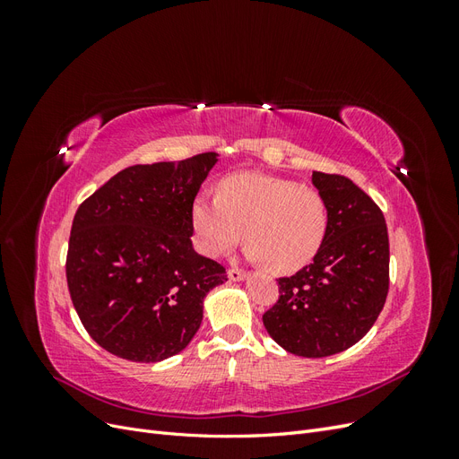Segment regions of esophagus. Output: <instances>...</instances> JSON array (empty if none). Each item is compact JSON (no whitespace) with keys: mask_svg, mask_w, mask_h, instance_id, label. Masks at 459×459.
I'll use <instances>...</instances> for the list:
<instances>
[{"mask_svg":"<svg viewBox=\"0 0 459 459\" xmlns=\"http://www.w3.org/2000/svg\"><path fill=\"white\" fill-rule=\"evenodd\" d=\"M228 277H230L231 281H241L243 277H245V272L239 270V268H230L228 270Z\"/></svg>","mask_w":459,"mask_h":459,"instance_id":"1","label":"esophagus"}]
</instances>
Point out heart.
<instances>
[{
  "label": "heart",
  "mask_w": 459,
  "mask_h": 459,
  "mask_svg": "<svg viewBox=\"0 0 459 459\" xmlns=\"http://www.w3.org/2000/svg\"><path fill=\"white\" fill-rule=\"evenodd\" d=\"M327 203L312 186L262 172L231 174L218 184L216 199L195 197L191 226L206 256L230 253L243 238L248 256L266 260L277 273H293L312 262L327 233Z\"/></svg>",
  "instance_id": "heart-1"
}]
</instances>
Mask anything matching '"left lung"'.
I'll return each mask as SVG.
<instances>
[{
	"label": "left lung",
	"instance_id": "1",
	"mask_svg": "<svg viewBox=\"0 0 459 459\" xmlns=\"http://www.w3.org/2000/svg\"><path fill=\"white\" fill-rule=\"evenodd\" d=\"M327 203V233L314 262L280 277L264 312L270 337L290 354L324 358L351 349L381 314L388 293V233L381 208L352 179L314 172Z\"/></svg>",
	"mask_w": 459,
	"mask_h": 459
}]
</instances>
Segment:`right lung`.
<instances>
[{
	"label": "right lung",
	"instance_id": "1",
	"mask_svg": "<svg viewBox=\"0 0 459 459\" xmlns=\"http://www.w3.org/2000/svg\"><path fill=\"white\" fill-rule=\"evenodd\" d=\"M216 152L124 169L78 206L66 283L90 337L132 362L182 352L226 268L191 245V204Z\"/></svg>",
	"mask_w": 459,
	"mask_h": 459
}]
</instances>
